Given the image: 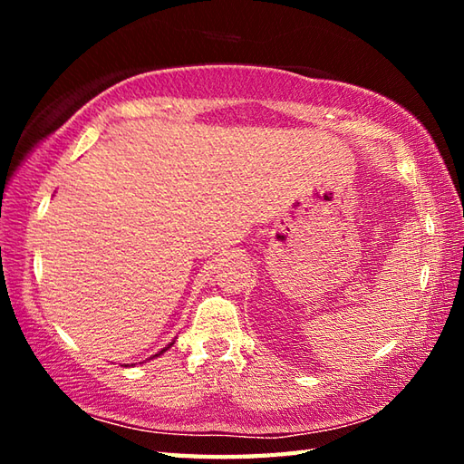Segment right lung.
<instances>
[{"instance_id":"right-lung-1","label":"right lung","mask_w":464,"mask_h":464,"mask_svg":"<svg viewBox=\"0 0 464 464\" xmlns=\"http://www.w3.org/2000/svg\"><path fill=\"white\" fill-rule=\"evenodd\" d=\"M173 343H175V341H171L169 344H167V347H165V349H161L160 353H157V354H153V357H151V359H155V357H160V354H163V353H165L167 349H171V347H173ZM123 367H127V364H123Z\"/></svg>"}]
</instances>
